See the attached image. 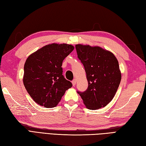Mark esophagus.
Here are the masks:
<instances>
[{"instance_id":"1","label":"esophagus","mask_w":146,"mask_h":146,"mask_svg":"<svg viewBox=\"0 0 146 146\" xmlns=\"http://www.w3.org/2000/svg\"><path fill=\"white\" fill-rule=\"evenodd\" d=\"M76 83V80L75 79L73 80V81H72V85H73V86H75Z\"/></svg>"}]
</instances>
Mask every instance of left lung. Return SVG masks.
Returning a JSON list of instances; mask_svg holds the SVG:
<instances>
[{
	"label": "left lung",
	"mask_w": 146,
	"mask_h": 146,
	"mask_svg": "<svg viewBox=\"0 0 146 146\" xmlns=\"http://www.w3.org/2000/svg\"><path fill=\"white\" fill-rule=\"evenodd\" d=\"M75 48L88 82L87 90L78 94L88 109L104 107L112 100L121 81L117 59L112 52L99 46L78 44Z\"/></svg>",
	"instance_id": "8db88e82"
}]
</instances>
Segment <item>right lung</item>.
<instances>
[{
	"label": "right lung",
	"instance_id": "add662e5",
	"mask_svg": "<svg viewBox=\"0 0 146 146\" xmlns=\"http://www.w3.org/2000/svg\"><path fill=\"white\" fill-rule=\"evenodd\" d=\"M74 48L65 43H52L43 46L27 58L23 83L38 105L46 108L56 107L66 90L72 86V83L64 78L61 66Z\"/></svg>",
	"mask_w": 146,
	"mask_h": 146
}]
</instances>
